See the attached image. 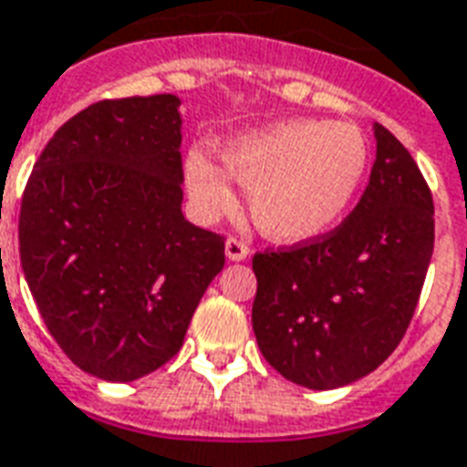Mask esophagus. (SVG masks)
<instances>
[{
  "mask_svg": "<svg viewBox=\"0 0 467 467\" xmlns=\"http://www.w3.org/2000/svg\"><path fill=\"white\" fill-rule=\"evenodd\" d=\"M225 257L227 262H244V259L249 257V247L244 242L230 237V240L225 242Z\"/></svg>",
  "mask_w": 467,
  "mask_h": 467,
  "instance_id": "esophagus-1",
  "label": "esophagus"
}]
</instances>
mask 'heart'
Masks as SVG:
<instances>
[{
  "mask_svg": "<svg viewBox=\"0 0 467 467\" xmlns=\"http://www.w3.org/2000/svg\"><path fill=\"white\" fill-rule=\"evenodd\" d=\"M220 159L223 166L201 151L186 159L195 205L205 215L233 208V178L247 191L259 233L281 244H301L343 223L368 173L369 147L352 124L296 117L230 139Z\"/></svg>",
  "mask_w": 467,
  "mask_h": 467,
  "instance_id": "b5f03b06",
  "label": "heart"
}]
</instances>
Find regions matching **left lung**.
Wrapping results in <instances>:
<instances>
[{"mask_svg": "<svg viewBox=\"0 0 467 467\" xmlns=\"http://www.w3.org/2000/svg\"><path fill=\"white\" fill-rule=\"evenodd\" d=\"M377 156L358 208L323 240L254 254L252 328L289 382L337 389L407 333L433 254V201L407 149L372 124Z\"/></svg>", "mask_w": 467, "mask_h": 467, "instance_id": "8db88e82", "label": "left lung"}]
</instances>
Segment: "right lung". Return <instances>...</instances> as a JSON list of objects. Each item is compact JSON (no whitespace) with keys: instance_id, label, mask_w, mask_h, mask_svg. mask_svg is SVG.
I'll list each match as a JSON object with an SVG mask.
<instances>
[{"instance_id":"add662e5","label":"right lung","mask_w":467,"mask_h":467,"mask_svg":"<svg viewBox=\"0 0 467 467\" xmlns=\"http://www.w3.org/2000/svg\"><path fill=\"white\" fill-rule=\"evenodd\" d=\"M181 98L95 102L38 156L19 215L21 269L78 368L134 382L183 345L225 240L183 218Z\"/></svg>"}]
</instances>
